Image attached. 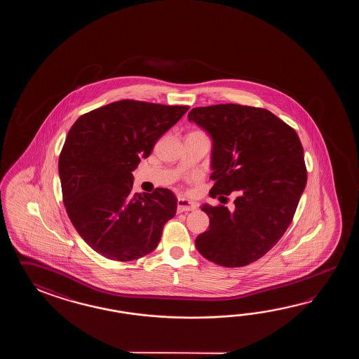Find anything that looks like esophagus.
I'll use <instances>...</instances> for the list:
<instances>
[{"mask_svg": "<svg viewBox=\"0 0 359 359\" xmlns=\"http://www.w3.org/2000/svg\"><path fill=\"white\" fill-rule=\"evenodd\" d=\"M198 208L196 203L187 200V198H180L177 200V212L178 213H183V212H191L195 210Z\"/></svg>", "mask_w": 359, "mask_h": 359, "instance_id": "esophagus-1", "label": "esophagus"}]
</instances>
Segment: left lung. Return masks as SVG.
<instances>
[{"label":"left lung","mask_w":359,"mask_h":359,"mask_svg":"<svg viewBox=\"0 0 359 359\" xmlns=\"http://www.w3.org/2000/svg\"><path fill=\"white\" fill-rule=\"evenodd\" d=\"M189 121L212 137L210 196L236 195L232 210L201 206L210 223L196 237V249L215 264L244 267L269 252L290 226L306 184L303 146L290 126L260 107H195Z\"/></svg>","instance_id":"left-lung-1"}]
</instances>
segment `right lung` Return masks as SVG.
Instances as JSON below:
<instances>
[{
    "label": "right lung",
    "mask_w": 359,
    "mask_h": 359,
    "mask_svg": "<svg viewBox=\"0 0 359 359\" xmlns=\"http://www.w3.org/2000/svg\"><path fill=\"white\" fill-rule=\"evenodd\" d=\"M187 110L121 100L79 116L69 130L59 156L64 205L76 232L107 259L153 252L175 217V194L161 187L133 194L132 172Z\"/></svg>",
    "instance_id": "add662e5"
}]
</instances>
